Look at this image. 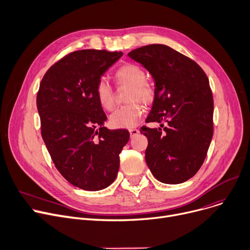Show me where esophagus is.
I'll use <instances>...</instances> for the list:
<instances>
[{"label":"esophagus","mask_w":250,"mask_h":250,"mask_svg":"<svg viewBox=\"0 0 250 250\" xmlns=\"http://www.w3.org/2000/svg\"><path fill=\"white\" fill-rule=\"evenodd\" d=\"M129 132H130V136L133 137L139 133V130L136 128H132V129H129Z\"/></svg>","instance_id":"esophagus-1"}]
</instances>
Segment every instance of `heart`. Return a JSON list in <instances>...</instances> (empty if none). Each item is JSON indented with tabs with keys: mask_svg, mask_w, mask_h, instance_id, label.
<instances>
[{
	"mask_svg": "<svg viewBox=\"0 0 250 250\" xmlns=\"http://www.w3.org/2000/svg\"><path fill=\"white\" fill-rule=\"evenodd\" d=\"M118 86H129L127 101L130 104L117 109L110 116V123L115 128H133L144 114V106L140 104H148L156 97V88L146 78V72L140 66L128 63L116 70L114 74ZM96 94L102 108L112 111L115 105V92L110 83L105 79L99 80Z\"/></svg>",
	"mask_w": 250,
	"mask_h": 250,
	"instance_id": "obj_1",
	"label": "heart"
}]
</instances>
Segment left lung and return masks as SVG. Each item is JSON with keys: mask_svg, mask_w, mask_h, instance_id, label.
<instances>
[{"mask_svg": "<svg viewBox=\"0 0 250 250\" xmlns=\"http://www.w3.org/2000/svg\"><path fill=\"white\" fill-rule=\"evenodd\" d=\"M128 56L140 63L156 82V97L142 127L148 140L146 162L163 183L179 184L203 166L213 126V99L205 71L191 59L165 44H148Z\"/></svg>", "mask_w": 250, "mask_h": 250, "instance_id": "1", "label": "left lung"}]
</instances>
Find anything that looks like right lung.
I'll return each instance as SVG.
<instances>
[{"label":"right lung","instance_id":"obj_1","mask_svg":"<svg viewBox=\"0 0 250 250\" xmlns=\"http://www.w3.org/2000/svg\"><path fill=\"white\" fill-rule=\"evenodd\" d=\"M121 52H72L46 71L37 97L42 136L57 170L72 185L98 191L111 185L129 140L126 129L104 127L96 87Z\"/></svg>","mask_w":250,"mask_h":250}]
</instances>
